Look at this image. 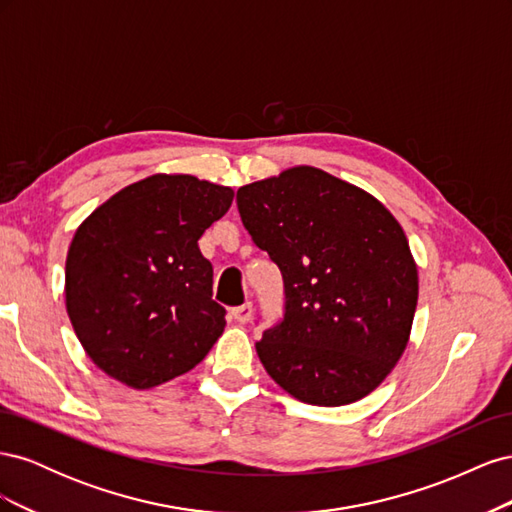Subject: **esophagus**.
Returning <instances> with one entry per match:
<instances>
[{"label":"esophagus","instance_id":"obj_1","mask_svg":"<svg viewBox=\"0 0 512 512\" xmlns=\"http://www.w3.org/2000/svg\"><path fill=\"white\" fill-rule=\"evenodd\" d=\"M232 318H235L237 322H241V324H245L247 320L252 318V303L247 301V303H243V305H239V307H232Z\"/></svg>","mask_w":512,"mask_h":512}]
</instances>
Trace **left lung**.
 Here are the masks:
<instances>
[{
  "label": "left lung",
  "mask_w": 512,
  "mask_h": 512,
  "mask_svg": "<svg viewBox=\"0 0 512 512\" xmlns=\"http://www.w3.org/2000/svg\"><path fill=\"white\" fill-rule=\"evenodd\" d=\"M243 226L282 271L286 314L256 344L286 393L346 406L404 354L418 301L406 232L378 198L314 166L237 192Z\"/></svg>",
  "instance_id": "obj_1"
}]
</instances>
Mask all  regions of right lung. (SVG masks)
Returning a JSON list of instances; mask_svg holds the SVG:
<instances>
[{"mask_svg":"<svg viewBox=\"0 0 512 512\" xmlns=\"http://www.w3.org/2000/svg\"><path fill=\"white\" fill-rule=\"evenodd\" d=\"M235 192L194 175H151L113 194L76 228L66 309L106 376L145 391L194 369L226 327L198 239Z\"/></svg>","mask_w":512,"mask_h":512,"instance_id":"obj_1","label":"right lung"}]
</instances>
